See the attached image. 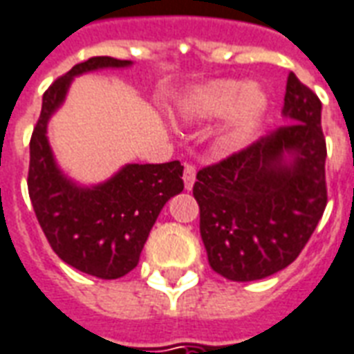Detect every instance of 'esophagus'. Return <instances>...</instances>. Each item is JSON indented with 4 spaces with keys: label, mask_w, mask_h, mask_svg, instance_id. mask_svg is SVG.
Returning <instances> with one entry per match:
<instances>
[{
    "label": "esophagus",
    "mask_w": 354,
    "mask_h": 354,
    "mask_svg": "<svg viewBox=\"0 0 354 354\" xmlns=\"http://www.w3.org/2000/svg\"><path fill=\"white\" fill-rule=\"evenodd\" d=\"M183 180H185V188L192 190L196 183V167L192 164H185V171H183Z\"/></svg>",
    "instance_id": "1"
}]
</instances>
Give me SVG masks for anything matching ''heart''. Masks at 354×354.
<instances>
[{
	"label": "heart",
	"mask_w": 354,
	"mask_h": 354,
	"mask_svg": "<svg viewBox=\"0 0 354 354\" xmlns=\"http://www.w3.org/2000/svg\"><path fill=\"white\" fill-rule=\"evenodd\" d=\"M183 117L194 122L223 118L218 145L226 152L243 149L257 138L268 113V97L259 86L239 81H213L196 86L179 103Z\"/></svg>",
	"instance_id": "obj_1"
}]
</instances>
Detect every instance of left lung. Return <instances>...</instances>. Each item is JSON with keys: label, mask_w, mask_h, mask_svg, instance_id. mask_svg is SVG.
<instances>
[{"label": "left lung", "mask_w": 354, "mask_h": 354, "mask_svg": "<svg viewBox=\"0 0 354 354\" xmlns=\"http://www.w3.org/2000/svg\"><path fill=\"white\" fill-rule=\"evenodd\" d=\"M321 100L294 73L286 124L196 175L209 266L230 281H257L298 259L326 207Z\"/></svg>", "instance_id": "left-lung-1"}]
</instances>
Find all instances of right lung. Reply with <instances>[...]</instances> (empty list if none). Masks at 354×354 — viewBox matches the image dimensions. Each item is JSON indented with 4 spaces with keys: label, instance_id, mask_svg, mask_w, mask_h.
Segmentation results:
<instances>
[{
    "label": "right lung",
    "instance_id": "obj_1",
    "mask_svg": "<svg viewBox=\"0 0 354 354\" xmlns=\"http://www.w3.org/2000/svg\"><path fill=\"white\" fill-rule=\"evenodd\" d=\"M128 66L130 60L94 56L56 79L43 94L39 120L30 141L28 192L48 243L66 264L100 279H118L138 266L162 207L185 188L183 166L179 160L126 164L109 180L81 187L56 164L46 124L66 100L73 77Z\"/></svg>",
    "mask_w": 354,
    "mask_h": 354
}]
</instances>
